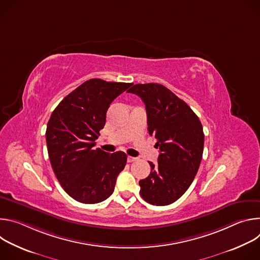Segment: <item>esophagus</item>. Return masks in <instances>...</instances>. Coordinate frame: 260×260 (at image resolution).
Returning <instances> with one entry per match:
<instances>
[{"label":"esophagus","instance_id":"esophagus-1","mask_svg":"<svg viewBox=\"0 0 260 260\" xmlns=\"http://www.w3.org/2000/svg\"><path fill=\"white\" fill-rule=\"evenodd\" d=\"M137 158L136 157H133V156H127V161L128 162H133V161H135Z\"/></svg>","mask_w":260,"mask_h":260}]
</instances>
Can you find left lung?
<instances>
[{
  "label": "left lung",
  "mask_w": 260,
  "mask_h": 260,
  "mask_svg": "<svg viewBox=\"0 0 260 260\" xmlns=\"http://www.w3.org/2000/svg\"><path fill=\"white\" fill-rule=\"evenodd\" d=\"M127 92L145 104L148 132L159 148L157 165L140 180L141 197L154 206H167L180 199L191 185L202 161L205 136L191 108L158 83L136 84Z\"/></svg>",
  "instance_id": "obj_1"
}]
</instances>
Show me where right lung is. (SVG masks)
Instances as JSON below:
<instances>
[{
    "label": "right lung",
    "instance_id": "1",
    "mask_svg": "<svg viewBox=\"0 0 260 260\" xmlns=\"http://www.w3.org/2000/svg\"><path fill=\"white\" fill-rule=\"evenodd\" d=\"M133 83L89 79L54 109L46 128L47 150L63 190L75 201L96 204L113 193L124 169V152L94 148L110 104Z\"/></svg>",
    "mask_w": 260,
    "mask_h": 260
}]
</instances>
